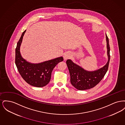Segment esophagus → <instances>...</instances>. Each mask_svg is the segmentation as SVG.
Instances as JSON below:
<instances>
[{
    "mask_svg": "<svg viewBox=\"0 0 125 125\" xmlns=\"http://www.w3.org/2000/svg\"><path fill=\"white\" fill-rule=\"evenodd\" d=\"M71 54L69 52H65V53L64 54V59L65 60H67V59H69L70 57H71Z\"/></svg>",
    "mask_w": 125,
    "mask_h": 125,
    "instance_id": "34e87169",
    "label": "esophagus"
}]
</instances>
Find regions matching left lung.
I'll return each instance as SVG.
<instances>
[{
	"label": "left lung",
	"instance_id": "left-lung-1",
	"mask_svg": "<svg viewBox=\"0 0 125 125\" xmlns=\"http://www.w3.org/2000/svg\"><path fill=\"white\" fill-rule=\"evenodd\" d=\"M106 38L108 61L103 67L95 71H87L80 66L73 63L71 60H66V63L70 75L71 83L76 89L83 90L94 88L104 76L108 70L110 60V48L109 39L106 35Z\"/></svg>",
	"mask_w": 125,
	"mask_h": 125
}]
</instances>
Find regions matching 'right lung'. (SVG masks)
Here are the masks:
<instances>
[{"mask_svg": "<svg viewBox=\"0 0 125 125\" xmlns=\"http://www.w3.org/2000/svg\"><path fill=\"white\" fill-rule=\"evenodd\" d=\"M26 30L22 33L15 49V62L18 71L25 81L36 87L46 86L50 81L52 73L55 66L63 60L61 57L39 64H31L27 62L21 56L20 47Z\"/></svg>", "mask_w": 125, "mask_h": 125, "instance_id": "add662e5", "label": "right lung"}]
</instances>
